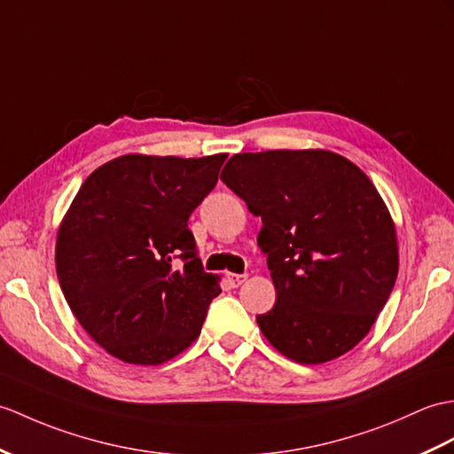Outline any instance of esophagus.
<instances>
[{
  "label": "esophagus",
  "mask_w": 454,
  "mask_h": 454,
  "mask_svg": "<svg viewBox=\"0 0 454 454\" xmlns=\"http://www.w3.org/2000/svg\"><path fill=\"white\" fill-rule=\"evenodd\" d=\"M246 278H247L246 275H234V272H230V275H228V284H230L231 288H238L239 284H244Z\"/></svg>",
  "instance_id": "34e87169"
}]
</instances>
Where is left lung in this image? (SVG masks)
I'll use <instances>...</instances> for the list:
<instances>
[{
  "label": "left lung",
  "instance_id": "obj_1",
  "mask_svg": "<svg viewBox=\"0 0 454 454\" xmlns=\"http://www.w3.org/2000/svg\"><path fill=\"white\" fill-rule=\"evenodd\" d=\"M220 179L261 216L277 301L257 315L278 352L334 360L370 333L398 275L393 218L372 179L329 151L234 154Z\"/></svg>",
  "mask_w": 454,
  "mask_h": 454
}]
</instances>
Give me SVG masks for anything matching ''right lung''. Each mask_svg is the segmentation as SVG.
Instances as JSON below:
<instances>
[{
	"mask_svg": "<svg viewBox=\"0 0 454 454\" xmlns=\"http://www.w3.org/2000/svg\"><path fill=\"white\" fill-rule=\"evenodd\" d=\"M226 158L125 154L73 199L58 231V280L82 329L118 360L158 365L201 333L220 286L187 220Z\"/></svg>",
	"mask_w": 454,
	"mask_h": 454,
	"instance_id": "1",
	"label": "right lung"
}]
</instances>
